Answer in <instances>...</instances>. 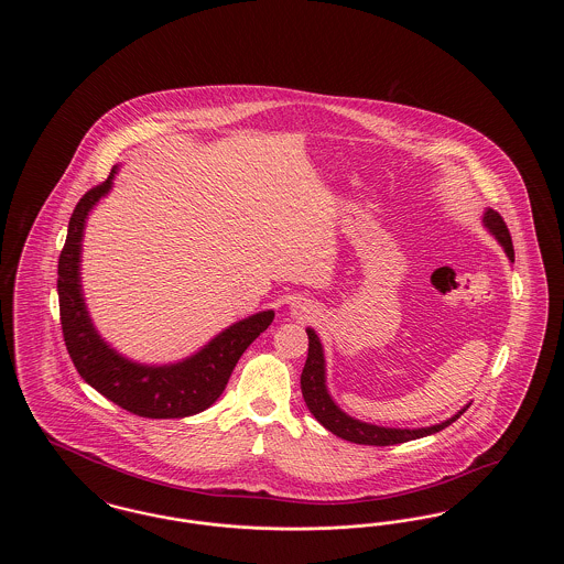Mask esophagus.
Wrapping results in <instances>:
<instances>
[{"instance_id":"1","label":"esophagus","mask_w":564,"mask_h":564,"mask_svg":"<svg viewBox=\"0 0 564 564\" xmlns=\"http://www.w3.org/2000/svg\"><path fill=\"white\" fill-rule=\"evenodd\" d=\"M292 315L300 317V319H311V315H315V313H313V308L308 304L297 302V304H292Z\"/></svg>"}]
</instances>
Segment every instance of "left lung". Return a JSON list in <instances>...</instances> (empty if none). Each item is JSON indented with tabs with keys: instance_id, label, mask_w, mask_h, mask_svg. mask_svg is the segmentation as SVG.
<instances>
[{
	"instance_id": "left-lung-1",
	"label": "left lung",
	"mask_w": 564,
	"mask_h": 564,
	"mask_svg": "<svg viewBox=\"0 0 564 564\" xmlns=\"http://www.w3.org/2000/svg\"><path fill=\"white\" fill-rule=\"evenodd\" d=\"M482 221L484 226L488 228V232L501 242L508 258L513 262V245H511L510 230H508L503 217L497 212H492V209H486ZM306 334H308V357H306L304 370L300 376V387H302L304 402L308 405L311 414L322 423L325 430L332 431L334 435H338L347 442L368 444V446L403 444V442L419 440V437H425L431 433L446 430L469 408V403H467L463 410H458L455 416H451L448 421H444L440 425H431V427H421V430H391V427H378V425H370V423H361L349 414H345L329 398L327 387H325V357H323L319 336L311 327L306 329Z\"/></svg>"
}]
</instances>
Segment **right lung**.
<instances>
[{
	"label": "right lung",
	"instance_id": "obj_1",
	"mask_svg": "<svg viewBox=\"0 0 564 564\" xmlns=\"http://www.w3.org/2000/svg\"><path fill=\"white\" fill-rule=\"evenodd\" d=\"M118 166L108 180L88 189L69 217L67 239L58 256V311L67 352L78 375L109 402L145 419H184L207 410L221 395L245 349L269 327L274 311L232 323L192 357L169 366L134 364L99 336L80 285L84 224L90 209L108 194Z\"/></svg>",
	"mask_w": 564,
	"mask_h": 564
}]
</instances>
